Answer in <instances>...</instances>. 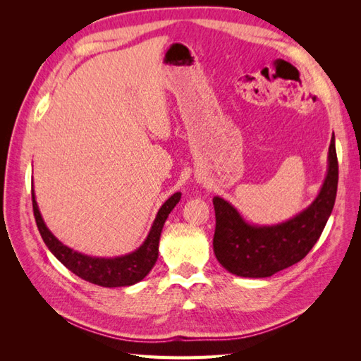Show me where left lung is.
Returning a JSON list of instances; mask_svg holds the SVG:
<instances>
[{"label":"left lung","instance_id":"left-lung-1","mask_svg":"<svg viewBox=\"0 0 361 361\" xmlns=\"http://www.w3.org/2000/svg\"><path fill=\"white\" fill-rule=\"evenodd\" d=\"M338 164L336 138L331 135L329 166L314 200L286 221L255 224L247 221L227 200L212 199L215 209L214 253L216 260L235 276L271 277L305 257L318 241L336 202Z\"/></svg>","mask_w":361,"mask_h":361}]
</instances>
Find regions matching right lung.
Returning a JSON list of instances; mask_svg holds the SVG:
<instances>
[{"label":"right lung","mask_w":361,"mask_h":361,"mask_svg":"<svg viewBox=\"0 0 361 361\" xmlns=\"http://www.w3.org/2000/svg\"><path fill=\"white\" fill-rule=\"evenodd\" d=\"M31 195L32 211H35L36 223L43 243L47 244L51 253L56 256L64 267L72 271L75 276L81 277L85 281H90L93 285L104 288H125L133 286L135 283L143 280L149 274L150 269L154 268L158 259V244L164 223H166L169 218V214L174 209V206L179 203L182 194L174 192L164 202V204L159 207L154 223H152V227L143 244L128 255L116 257H97L84 255L81 251H76L68 247L66 244H63L60 239H57V236L49 231L45 221H43L36 202L35 188H32Z\"/></svg>","instance_id":"obj_1"}]
</instances>
